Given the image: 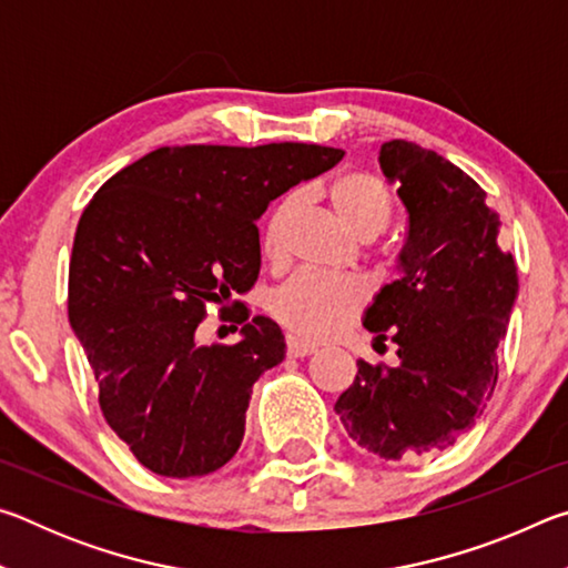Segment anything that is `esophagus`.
<instances>
[{"instance_id":"1","label":"esophagus","mask_w":568,"mask_h":568,"mask_svg":"<svg viewBox=\"0 0 568 568\" xmlns=\"http://www.w3.org/2000/svg\"><path fill=\"white\" fill-rule=\"evenodd\" d=\"M285 345H287V355H291V358H305V355L315 353V345L313 343L295 338V335H287Z\"/></svg>"}]
</instances>
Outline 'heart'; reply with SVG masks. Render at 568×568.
I'll use <instances>...</instances> for the list:
<instances>
[{"mask_svg":"<svg viewBox=\"0 0 568 568\" xmlns=\"http://www.w3.org/2000/svg\"><path fill=\"white\" fill-rule=\"evenodd\" d=\"M328 203L341 223L355 237L371 240L388 225L393 197L378 175L373 172H345L328 185ZM301 207V197L285 195L273 207L263 227V250L271 261H277L285 250L291 220ZM368 285L355 275H318L295 273L271 295L273 318L287 331L307 341H325L343 333L358 318Z\"/></svg>","mask_w":568,"mask_h":568,"instance_id":"1","label":"heart"}]
</instances>
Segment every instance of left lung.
Segmentation results:
<instances>
[{
  "instance_id": "left-lung-1",
  "label": "left lung",
  "mask_w": 568,
  "mask_h": 568,
  "mask_svg": "<svg viewBox=\"0 0 568 568\" xmlns=\"http://www.w3.org/2000/svg\"><path fill=\"white\" fill-rule=\"evenodd\" d=\"M383 175L408 213L400 277L383 285L363 325L398 345V365L358 361L335 400L348 436L386 460L438 454L474 428L498 378L496 348L518 295L514 255L474 178L438 152L383 142Z\"/></svg>"
}]
</instances>
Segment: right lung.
Instances as JSON below:
<instances>
[{
	"mask_svg": "<svg viewBox=\"0 0 568 568\" xmlns=\"http://www.w3.org/2000/svg\"><path fill=\"white\" fill-rule=\"evenodd\" d=\"M343 155L305 142L160 148L84 207L67 313L104 420L152 474L205 476L237 454L253 383L285 358L277 323L233 301L261 273L255 220ZM210 304L243 342L199 343Z\"/></svg>",
	"mask_w": 568,
	"mask_h": 568,
	"instance_id": "right-lung-1",
	"label": "right lung"
}]
</instances>
